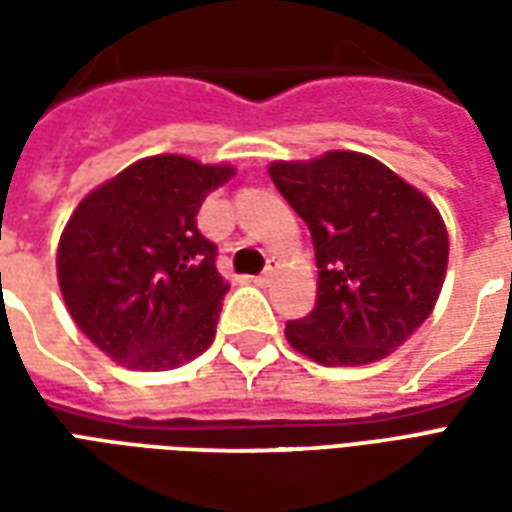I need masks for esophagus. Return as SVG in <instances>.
Instances as JSON below:
<instances>
[{"label": "esophagus", "mask_w": 512, "mask_h": 512, "mask_svg": "<svg viewBox=\"0 0 512 512\" xmlns=\"http://www.w3.org/2000/svg\"><path fill=\"white\" fill-rule=\"evenodd\" d=\"M271 279H274V266H268L266 271H263L260 277L252 279V282H255V285H260V288H266V285H268V282H271Z\"/></svg>", "instance_id": "obj_1"}]
</instances>
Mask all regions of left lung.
I'll list each match as a JSON object with an SVG mask.
<instances>
[{
	"instance_id": "8db88e82",
	"label": "left lung",
	"mask_w": 512,
	"mask_h": 512,
	"mask_svg": "<svg viewBox=\"0 0 512 512\" xmlns=\"http://www.w3.org/2000/svg\"><path fill=\"white\" fill-rule=\"evenodd\" d=\"M268 175L310 227L318 260L315 310L285 326L288 343L323 367L392 354L428 321L447 277L439 208L356 150L271 161Z\"/></svg>"
}]
</instances>
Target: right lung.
<instances>
[{
	"label": "right lung",
	"instance_id": "obj_1",
	"mask_svg": "<svg viewBox=\"0 0 512 512\" xmlns=\"http://www.w3.org/2000/svg\"><path fill=\"white\" fill-rule=\"evenodd\" d=\"M233 175L224 161L161 153L76 205L57 246V282L73 323L112 362L158 373L211 348L230 282L197 213Z\"/></svg>",
	"mask_w": 512,
	"mask_h": 512
}]
</instances>
